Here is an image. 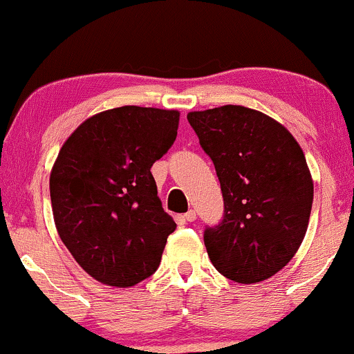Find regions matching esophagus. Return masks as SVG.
<instances>
[{"mask_svg": "<svg viewBox=\"0 0 354 354\" xmlns=\"http://www.w3.org/2000/svg\"><path fill=\"white\" fill-rule=\"evenodd\" d=\"M196 218H197L196 211H189V212H185V214H184V219L187 223H194V221H196Z\"/></svg>", "mask_w": 354, "mask_h": 354, "instance_id": "esophagus-1", "label": "esophagus"}]
</instances>
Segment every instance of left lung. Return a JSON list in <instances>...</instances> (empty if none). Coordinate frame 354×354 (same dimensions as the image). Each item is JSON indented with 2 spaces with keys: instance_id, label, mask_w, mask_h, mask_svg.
<instances>
[{
  "instance_id": "obj_1",
  "label": "left lung",
  "mask_w": 354,
  "mask_h": 354,
  "mask_svg": "<svg viewBox=\"0 0 354 354\" xmlns=\"http://www.w3.org/2000/svg\"><path fill=\"white\" fill-rule=\"evenodd\" d=\"M187 120L224 199L223 223L204 233L209 258L233 282H263L294 258L309 226L314 182L306 155L282 123L257 109L226 104Z\"/></svg>"
}]
</instances>
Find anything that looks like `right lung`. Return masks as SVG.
Wrapping results in <instances>:
<instances>
[{
  "label": "right lung",
  "mask_w": 354,
  "mask_h": 354,
  "mask_svg": "<svg viewBox=\"0 0 354 354\" xmlns=\"http://www.w3.org/2000/svg\"><path fill=\"white\" fill-rule=\"evenodd\" d=\"M177 109L121 106L82 121L50 172L57 233L87 275L127 288L158 268L177 227L150 169L176 142Z\"/></svg>",
  "instance_id": "1"
}]
</instances>
